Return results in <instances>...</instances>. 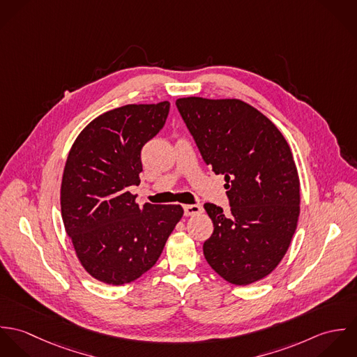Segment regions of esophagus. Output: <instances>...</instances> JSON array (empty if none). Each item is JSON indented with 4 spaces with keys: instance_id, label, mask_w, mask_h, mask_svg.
<instances>
[{
    "instance_id": "34e87169",
    "label": "esophagus",
    "mask_w": 357,
    "mask_h": 357,
    "mask_svg": "<svg viewBox=\"0 0 357 357\" xmlns=\"http://www.w3.org/2000/svg\"><path fill=\"white\" fill-rule=\"evenodd\" d=\"M204 207L201 204H185L184 206V214L185 215H195L202 213Z\"/></svg>"
}]
</instances>
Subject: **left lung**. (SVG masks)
Returning a JSON list of instances; mask_svg holds the SVG:
<instances>
[{"label":"left lung","instance_id":"left-lung-1","mask_svg":"<svg viewBox=\"0 0 357 357\" xmlns=\"http://www.w3.org/2000/svg\"><path fill=\"white\" fill-rule=\"evenodd\" d=\"M206 165L224 174L231 213L204 204L214 231L204 243L208 265L246 286L268 276L286 255L300 215V178L280 130L238 99H177Z\"/></svg>","mask_w":357,"mask_h":357}]
</instances>
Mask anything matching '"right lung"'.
Wrapping results in <instances>:
<instances>
[{
  "label": "right lung",
  "instance_id": "obj_1",
  "mask_svg": "<svg viewBox=\"0 0 357 357\" xmlns=\"http://www.w3.org/2000/svg\"><path fill=\"white\" fill-rule=\"evenodd\" d=\"M170 102L128 104L95 118L74 142L60 188L61 217L85 271L130 283L151 269L183 217L180 204H136L142 149L163 128Z\"/></svg>",
  "mask_w": 357,
  "mask_h": 357
}]
</instances>
